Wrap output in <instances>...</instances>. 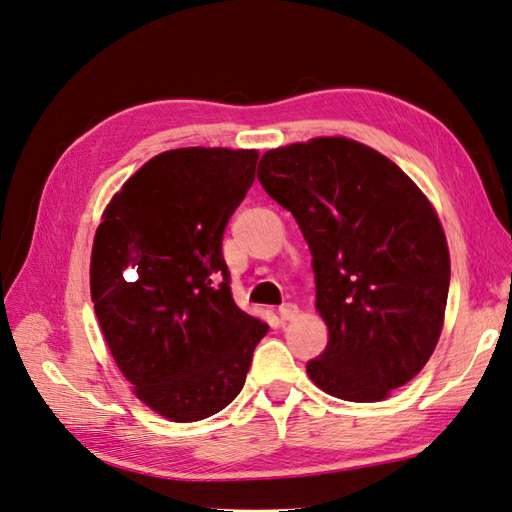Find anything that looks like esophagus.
Listing matches in <instances>:
<instances>
[{"instance_id": "1", "label": "esophagus", "mask_w": 512, "mask_h": 512, "mask_svg": "<svg viewBox=\"0 0 512 512\" xmlns=\"http://www.w3.org/2000/svg\"><path fill=\"white\" fill-rule=\"evenodd\" d=\"M278 315H280V321H282V323L293 321V319L299 315V308H297L295 304H284V306H280Z\"/></svg>"}]
</instances>
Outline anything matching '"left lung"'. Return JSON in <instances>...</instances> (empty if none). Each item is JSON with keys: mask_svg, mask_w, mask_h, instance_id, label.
<instances>
[{"mask_svg": "<svg viewBox=\"0 0 512 512\" xmlns=\"http://www.w3.org/2000/svg\"><path fill=\"white\" fill-rule=\"evenodd\" d=\"M258 180L313 254L328 345L308 378L339 400H386L443 330L450 249L432 202L391 158L345 136L269 149Z\"/></svg>", "mask_w": 512, "mask_h": 512, "instance_id": "1", "label": "left lung"}]
</instances>
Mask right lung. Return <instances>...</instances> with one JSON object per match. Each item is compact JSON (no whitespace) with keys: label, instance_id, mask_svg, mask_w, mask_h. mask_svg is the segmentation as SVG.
<instances>
[{"label":"right lung","instance_id":"right-lung-1","mask_svg":"<svg viewBox=\"0 0 512 512\" xmlns=\"http://www.w3.org/2000/svg\"><path fill=\"white\" fill-rule=\"evenodd\" d=\"M256 162L258 149L162 152L112 195L95 232L99 328L132 393L169 421L226 408L269 330L234 304L221 254Z\"/></svg>","mask_w":512,"mask_h":512}]
</instances>
